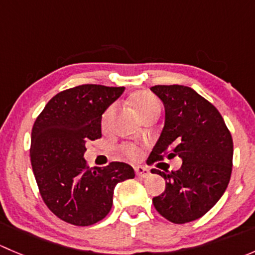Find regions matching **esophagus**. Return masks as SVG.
Returning a JSON list of instances; mask_svg holds the SVG:
<instances>
[{
  "label": "esophagus",
  "mask_w": 255,
  "mask_h": 255,
  "mask_svg": "<svg viewBox=\"0 0 255 255\" xmlns=\"http://www.w3.org/2000/svg\"><path fill=\"white\" fill-rule=\"evenodd\" d=\"M134 170H135V174H137V176H140V177H146L149 174H150L149 169L145 168V166H135Z\"/></svg>",
  "instance_id": "34e87169"
}]
</instances>
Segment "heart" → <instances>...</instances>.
<instances>
[{
    "label": "heart",
    "instance_id": "1",
    "mask_svg": "<svg viewBox=\"0 0 255 255\" xmlns=\"http://www.w3.org/2000/svg\"><path fill=\"white\" fill-rule=\"evenodd\" d=\"M130 102H132L135 112L138 113V116H139L142 120H144V118L148 117V116L150 115H155V113H159V115H160V111H161L160 101H159L158 97H156L155 95L151 94V92L149 91L135 92V94L132 96V99H130ZM113 111H115V106H113V105L107 107L106 111H105L104 115H102V125L106 126V123L109 122L110 117L112 116ZM123 151H125L128 156H130V158H135V156L138 155V153H139V149H138L135 145H133V144H128V145H126L125 148H123Z\"/></svg>",
    "mask_w": 255,
    "mask_h": 255
}]
</instances>
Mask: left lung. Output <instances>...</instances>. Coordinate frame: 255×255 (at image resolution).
<instances>
[{
	"label": "left lung",
	"instance_id": "obj_1",
	"mask_svg": "<svg viewBox=\"0 0 255 255\" xmlns=\"http://www.w3.org/2000/svg\"><path fill=\"white\" fill-rule=\"evenodd\" d=\"M150 90L163 101L165 125L146 163L182 159L176 171L151 169L166 181L153 205L170 222H191L207 213L227 189L232 173V135L218 110L191 87L155 85Z\"/></svg>",
	"mask_w": 255,
	"mask_h": 255
}]
</instances>
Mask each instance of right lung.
<instances>
[{"mask_svg":"<svg viewBox=\"0 0 255 255\" xmlns=\"http://www.w3.org/2000/svg\"><path fill=\"white\" fill-rule=\"evenodd\" d=\"M125 87L86 84L56 94L33 125L30 163L49 210L74 226H91L107 216L113 190L134 177L130 165L112 161L90 169L84 153L101 138V118Z\"/></svg>","mask_w":255,"mask_h":255,"instance_id":"add662e5","label":"right lung"}]
</instances>
